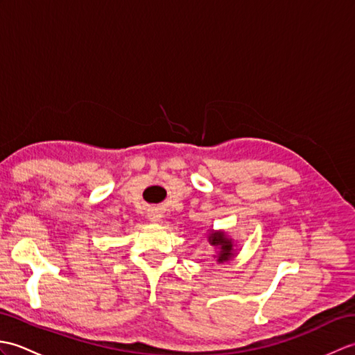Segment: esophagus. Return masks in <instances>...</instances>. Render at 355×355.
Wrapping results in <instances>:
<instances>
[{"mask_svg": "<svg viewBox=\"0 0 355 355\" xmlns=\"http://www.w3.org/2000/svg\"><path fill=\"white\" fill-rule=\"evenodd\" d=\"M149 220L153 223H160L163 220V215L162 212H157V210H153V212L149 214Z\"/></svg>", "mask_w": 355, "mask_h": 355, "instance_id": "obj_1", "label": "esophagus"}]
</instances>
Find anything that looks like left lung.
<instances>
[{"label": "left lung", "mask_w": 355, "mask_h": 355, "mask_svg": "<svg viewBox=\"0 0 355 355\" xmlns=\"http://www.w3.org/2000/svg\"><path fill=\"white\" fill-rule=\"evenodd\" d=\"M209 243L220 250L216 256V261L220 263L227 262L233 258V256H235V247H233V241L227 236V233L225 232L212 230L209 233Z\"/></svg>", "instance_id": "8db88e82"}]
</instances>
